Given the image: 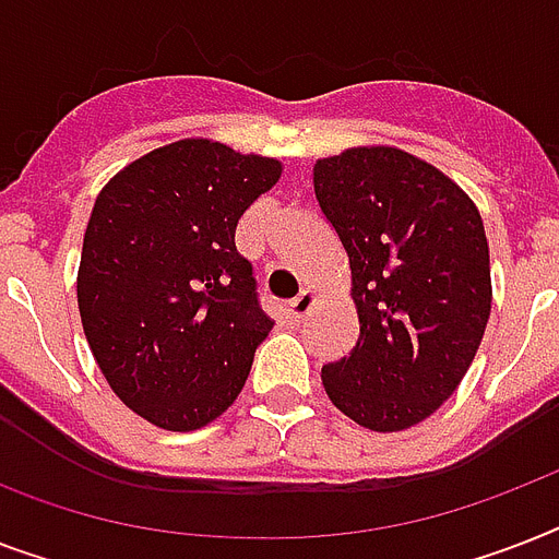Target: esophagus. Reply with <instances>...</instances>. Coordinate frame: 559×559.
Returning <instances> with one entry per match:
<instances>
[{"mask_svg": "<svg viewBox=\"0 0 559 559\" xmlns=\"http://www.w3.org/2000/svg\"><path fill=\"white\" fill-rule=\"evenodd\" d=\"M316 305V296L310 293V289H305V293H298L293 301L287 305V316H289V322H301L310 310H313Z\"/></svg>", "mask_w": 559, "mask_h": 559, "instance_id": "1", "label": "esophagus"}]
</instances>
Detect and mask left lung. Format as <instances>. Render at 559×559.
<instances>
[{
    "label": "left lung",
    "mask_w": 559,
    "mask_h": 559,
    "mask_svg": "<svg viewBox=\"0 0 559 559\" xmlns=\"http://www.w3.org/2000/svg\"><path fill=\"white\" fill-rule=\"evenodd\" d=\"M319 209L350 263L359 340L328 362L333 406L373 432L420 424L459 389L490 319V249L476 202L397 147L313 168Z\"/></svg>",
    "instance_id": "obj_1"
}]
</instances>
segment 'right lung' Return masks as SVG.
<instances>
[{
  "instance_id": "obj_1",
  "label": "right lung",
  "mask_w": 559,
  "mask_h": 559,
  "mask_svg": "<svg viewBox=\"0 0 559 559\" xmlns=\"http://www.w3.org/2000/svg\"><path fill=\"white\" fill-rule=\"evenodd\" d=\"M278 179V159L182 139L130 162L95 200L78 270L83 333L109 389L159 429L223 415L270 336L235 228Z\"/></svg>"
}]
</instances>
